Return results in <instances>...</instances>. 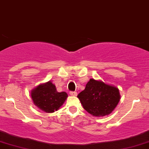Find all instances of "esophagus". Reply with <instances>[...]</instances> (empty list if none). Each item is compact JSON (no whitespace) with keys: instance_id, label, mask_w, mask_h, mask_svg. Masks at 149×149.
I'll list each match as a JSON object with an SVG mask.
<instances>
[{"instance_id":"1","label":"esophagus","mask_w":149,"mask_h":149,"mask_svg":"<svg viewBox=\"0 0 149 149\" xmlns=\"http://www.w3.org/2000/svg\"><path fill=\"white\" fill-rule=\"evenodd\" d=\"M70 95L72 96H77V93L76 92H70Z\"/></svg>"}]
</instances>
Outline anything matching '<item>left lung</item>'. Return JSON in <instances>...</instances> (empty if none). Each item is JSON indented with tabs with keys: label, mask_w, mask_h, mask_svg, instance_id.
Returning <instances> with one entry per match:
<instances>
[{
	"label": "left lung",
	"mask_w": 149,
	"mask_h": 149,
	"mask_svg": "<svg viewBox=\"0 0 149 149\" xmlns=\"http://www.w3.org/2000/svg\"><path fill=\"white\" fill-rule=\"evenodd\" d=\"M77 97L84 109L95 116L111 113L120 100L118 88L94 79L88 81Z\"/></svg>",
	"instance_id": "8db88e82"
}]
</instances>
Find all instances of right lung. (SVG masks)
Here are the masks:
<instances>
[{
  "instance_id": "1",
  "label": "right lung",
  "mask_w": 149,
  "mask_h": 149,
  "mask_svg": "<svg viewBox=\"0 0 149 149\" xmlns=\"http://www.w3.org/2000/svg\"><path fill=\"white\" fill-rule=\"evenodd\" d=\"M31 97L36 106L45 112L52 113L62 106L68 94L65 92H58L55 84L48 81L33 89Z\"/></svg>"
}]
</instances>
